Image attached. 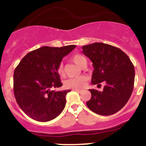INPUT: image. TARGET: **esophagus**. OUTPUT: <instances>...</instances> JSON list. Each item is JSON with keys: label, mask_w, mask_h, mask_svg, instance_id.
Instances as JSON below:
<instances>
[{"label": "esophagus", "mask_w": 146, "mask_h": 146, "mask_svg": "<svg viewBox=\"0 0 146 146\" xmlns=\"http://www.w3.org/2000/svg\"><path fill=\"white\" fill-rule=\"evenodd\" d=\"M74 90V91L77 92H78V93H82V90H78V89H75V90Z\"/></svg>", "instance_id": "34e87169"}]
</instances>
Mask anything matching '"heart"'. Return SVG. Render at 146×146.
Returning <instances> with one entry per match:
<instances>
[{"mask_svg": "<svg viewBox=\"0 0 146 146\" xmlns=\"http://www.w3.org/2000/svg\"><path fill=\"white\" fill-rule=\"evenodd\" d=\"M72 60L77 64L78 66H82L84 63H87L86 62V59L83 56H82L81 54H74L72 56ZM57 73L59 74V75L62 76L64 75V66L63 64L60 63L57 66ZM87 78L86 76L84 75H81L78 76V77H72V78H69L66 80H65L64 84L66 87L68 88H82V87H84L86 84V82H87Z\"/></svg>", "mask_w": 146, "mask_h": 146, "instance_id": "1", "label": "heart"}]
</instances>
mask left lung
I'll use <instances>...</instances> for the list:
<instances>
[{
	"mask_svg": "<svg viewBox=\"0 0 146 146\" xmlns=\"http://www.w3.org/2000/svg\"><path fill=\"white\" fill-rule=\"evenodd\" d=\"M82 53L92 62V84L100 86L102 91L90 90L91 99L87 106L100 115H110L122 109L133 92L135 68L130 58L121 49L103 43L83 46Z\"/></svg>",
	"mask_w": 146,
	"mask_h": 146,
	"instance_id": "obj_1",
	"label": "left lung"
}]
</instances>
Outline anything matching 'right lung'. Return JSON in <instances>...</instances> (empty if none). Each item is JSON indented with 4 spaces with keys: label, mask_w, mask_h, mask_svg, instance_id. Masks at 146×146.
<instances>
[{
    "label": "right lung",
    "mask_w": 146,
    "mask_h": 146,
    "mask_svg": "<svg viewBox=\"0 0 146 146\" xmlns=\"http://www.w3.org/2000/svg\"><path fill=\"white\" fill-rule=\"evenodd\" d=\"M76 47L42 46L28 53L13 74V92L21 109L33 120L48 122L60 115L71 91H55L62 86L57 66Z\"/></svg>",
    "instance_id": "obj_1"
}]
</instances>
